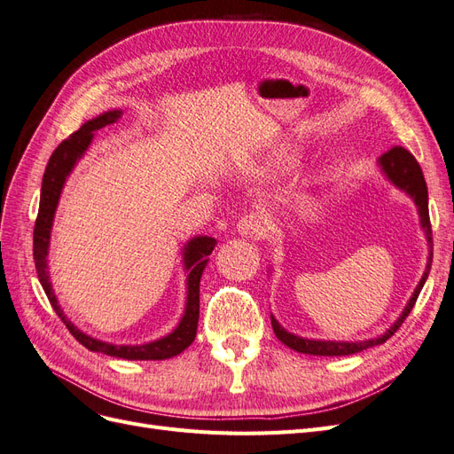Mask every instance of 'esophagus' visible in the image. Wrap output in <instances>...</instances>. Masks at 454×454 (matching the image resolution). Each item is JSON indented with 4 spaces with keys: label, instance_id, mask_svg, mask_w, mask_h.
Returning a JSON list of instances; mask_svg holds the SVG:
<instances>
[{
    "label": "esophagus",
    "instance_id": "esophagus-1",
    "mask_svg": "<svg viewBox=\"0 0 454 454\" xmlns=\"http://www.w3.org/2000/svg\"><path fill=\"white\" fill-rule=\"evenodd\" d=\"M267 217L261 212H250L246 214L244 217H240V222L237 223V231L240 237L252 239V240H259L267 235Z\"/></svg>",
    "mask_w": 454,
    "mask_h": 454
}]
</instances>
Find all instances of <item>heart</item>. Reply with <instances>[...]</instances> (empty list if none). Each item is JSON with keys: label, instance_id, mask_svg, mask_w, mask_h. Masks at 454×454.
I'll return each instance as SVG.
<instances>
[{"label": "heart", "instance_id": "heart-1", "mask_svg": "<svg viewBox=\"0 0 454 454\" xmlns=\"http://www.w3.org/2000/svg\"><path fill=\"white\" fill-rule=\"evenodd\" d=\"M295 164V155L292 151H287L284 147L272 151V153L267 157V164H265V172H286L290 170Z\"/></svg>", "mask_w": 454, "mask_h": 454}]
</instances>
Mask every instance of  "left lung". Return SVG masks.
Masks as SVG:
<instances>
[{
    "label": "left lung",
    "instance_id": "1",
    "mask_svg": "<svg viewBox=\"0 0 454 454\" xmlns=\"http://www.w3.org/2000/svg\"><path fill=\"white\" fill-rule=\"evenodd\" d=\"M379 168L384 174L387 180L397 187L400 191L415 202L417 206V212H419V219H420V227L424 231V237L426 242H428V257H426V269L420 282L417 284L413 295L409 297L405 309L402 310V314L397 316V320L379 337L373 339H365V340H324V339H309V337H299L292 332H287L280 325V322L274 318L270 314V324L274 329V335L280 342L287 348H292L295 352L301 354H310V356H350L356 352H362L365 348L371 347H377L382 345V342H387L395 332L397 327L403 324V320L407 318V314L411 312V309L415 307V301L422 290V286L428 278L430 274V267H432V248H434V242H432V225H430V214H428V187H426L424 182V176L422 170L419 167L417 159L409 153L407 149L403 147H392L388 153H384L382 157H379Z\"/></svg>",
    "mask_w": 454,
    "mask_h": 454
}]
</instances>
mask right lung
I'll use <instances>...</instances> for the list:
<instances>
[{"instance_id": "right-lung-1", "label": "right lung", "mask_w": 454, "mask_h": 454, "mask_svg": "<svg viewBox=\"0 0 454 454\" xmlns=\"http://www.w3.org/2000/svg\"><path fill=\"white\" fill-rule=\"evenodd\" d=\"M122 115L121 109H109V112L87 121L83 127L74 132L70 138L64 140L54 153L51 155L47 168L43 174V184H41V197H39V212L35 219L34 229V259H35V270L41 286L51 301L54 312L59 318L70 329V333L92 352H102L114 358L122 360H168L174 356L182 354L191 342L197 337V325H199V294H200V277L208 265V255L214 252L217 240L212 237H193L187 240L182 248V263L187 272V299H185V310L177 324L168 335L160 339L144 342V345H114V342H106L96 337L87 335L67 318L62 307L59 305V299L54 295L52 284L47 270V255L51 246V231L54 214H57L62 189L66 185L67 176L72 174L79 159L87 153V149L92 144L94 132L100 130L107 125H112Z\"/></svg>"}]
</instances>
